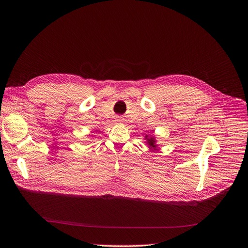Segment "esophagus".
I'll return each mask as SVG.
<instances>
[{
  "mask_svg": "<svg viewBox=\"0 0 248 248\" xmlns=\"http://www.w3.org/2000/svg\"><path fill=\"white\" fill-rule=\"evenodd\" d=\"M117 122H118V123H121V122H122V119H118Z\"/></svg>",
  "mask_w": 248,
  "mask_h": 248,
  "instance_id": "obj_1",
  "label": "esophagus"
}]
</instances>
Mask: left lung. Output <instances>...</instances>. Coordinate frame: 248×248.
Here are the masks:
<instances>
[{
  "instance_id": "obj_1",
  "label": "left lung",
  "mask_w": 248,
  "mask_h": 248,
  "mask_svg": "<svg viewBox=\"0 0 248 248\" xmlns=\"http://www.w3.org/2000/svg\"><path fill=\"white\" fill-rule=\"evenodd\" d=\"M145 139H146V140H147V144H148V147H149V150L150 151H152V152H154V151H156V150H158L157 148H158V145L156 144L157 142V140H156V138H155V136H147L145 137Z\"/></svg>"
}]
</instances>
